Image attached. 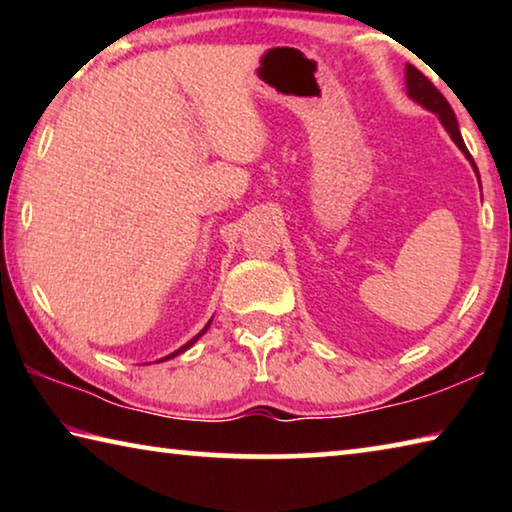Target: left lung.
Returning a JSON list of instances; mask_svg holds the SVG:
<instances>
[{"label":"left lung","mask_w":512,"mask_h":512,"mask_svg":"<svg viewBox=\"0 0 512 512\" xmlns=\"http://www.w3.org/2000/svg\"><path fill=\"white\" fill-rule=\"evenodd\" d=\"M406 94H409V97L415 103H420L422 108L436 112L438 119H440V124L445 126V131L449 133V137H452L458 149L465 153V158L470 160V164H472L474 171H476V164L472 160V155H470V151H467V146H465L463 137H461V131H458V121H456V115H454L452 106H449L443 94L436 90V85H433L427 79V76H424L420 69H415L413 65H406ZM476 178H479V171H476Z\"/></svg>","instance_id":"obj_1"}]
</instances>
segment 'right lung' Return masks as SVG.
<instances>
[{
  "label": "right lung",
  "mask_w": 512,
  "mask_h": 512,
  "mask_svg": "<svg viewBox=\"0 0 512 512\" xmlns=\"http://www.w3.org/2000/svg\"><path fill=\"white\" fill-rule=\"evenodd\" d=\"M210 323H212V320H210ZM210 323H207V325H205V327L201 329V332H198V334L194 336V339H192V341H187V343L183 345V348H178L176 352H171V354H169V357H164V359H160V361H167V359H173V357H178V354H183L185 350H189V348H192V345H194V343H196L198 339H201V336H203V334L207 332V327H210Z\"/></svg>",
  "instance_id": "right-lung-1"
}]
</instances>
